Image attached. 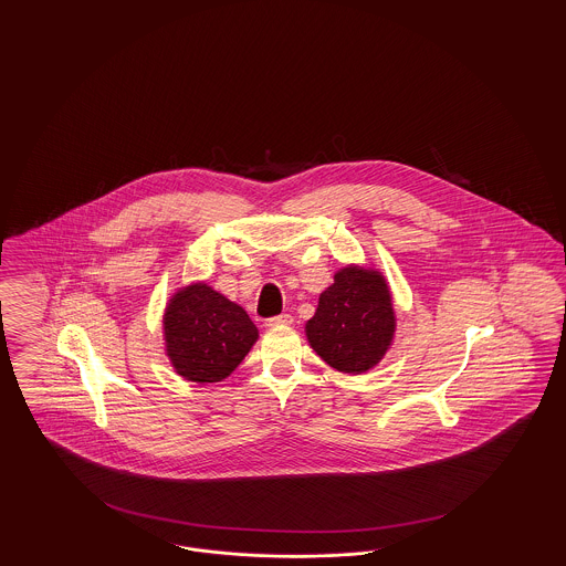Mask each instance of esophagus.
<instances>
[{"label":"esophagus","mask_w":566,"mask_h":566,"mask_svg":"<svg viewBox=\"0 0 566 566\" xmlns=\"http://www.w3.org/2000/svg\"><path fill=\"white\" fill-rule=\"evenodd\" d=\"M268 326H284V324H293V316L291 314H280V316H273L268 321Z\"/></svg>","instance_id":"obj_1"}]
</instances>
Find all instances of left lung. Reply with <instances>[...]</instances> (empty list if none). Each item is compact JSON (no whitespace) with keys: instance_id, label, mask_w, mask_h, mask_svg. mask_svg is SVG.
<instances>
[{"instance_id":"8db88e82","label":"left lung","mask_w":566,"mask_h":566,"mask_svg":"<svg viewBox=\"0 0 566 566\" xmlns=\"http://www.w3.org/2000/svg\"><path fill=\"white\" fill-rule=\"evenodd\" d=\"M395 328L397 316L384 275L350 265L337 271L333 284L321 293L305 335L326 365L358 376L384 358Z\"/></svg>"}]
</instances>
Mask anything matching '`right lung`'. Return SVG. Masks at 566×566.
I'll list each match as a JSON object with an SVG mask.
<instances>
[{
    "label": "right lung",
    "instance_id": "obj_1",
    "mask_svg": "<svg viewBox=\"0 0 566 566\" xmlns=\"http://www.w3.org/2000/svg\"><path fill=\"white\" fill-rule=\"evenodd\" d=\"M163 333L176 374L197 384L231 376L259 339V328L245 310L203 282L169 298Z\"/></svg>",
    "mask_w": 566,
    "mask_h": 566
}]
</instances>
